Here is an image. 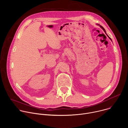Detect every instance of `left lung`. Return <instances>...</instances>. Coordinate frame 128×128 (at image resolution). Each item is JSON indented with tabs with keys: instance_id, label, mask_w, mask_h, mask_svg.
<instances>
[{
	"instance_id": "left-lung-1",
	"label": "left lung",
	"mask_w": 128,
	"mask_h": 128,
	"mask_svg": "<svg viewBox=\"0 0 128 128\" xmlns=\"http://www.w3.org/2000/svg\"><path fill=\"white\" fill-rule=\"evenodd\" d=\"M97 25H98V26H100V28H102V29H103V31H104V32H105V34H106V35H107V36H108V38H109V39H110V40H112V39H111V38H110V37H109V36H108V35H107V33H106V31H105V29H104V28H103V27H102V26H101V25H99V24H97Z\"/></svg>"
}]
</instances>
